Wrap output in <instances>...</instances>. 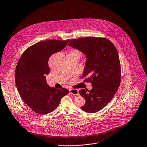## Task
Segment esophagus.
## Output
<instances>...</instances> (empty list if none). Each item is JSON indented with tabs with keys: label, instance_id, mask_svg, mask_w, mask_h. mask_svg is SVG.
<instances>
[{
	"label": "esophagus",
	"instance_id": "obj_1",
	"mask_svg": "<svg viewBox=\"0 0 147 147\" xmlns=\"http://www.w3.org/2000/svg\"><path fill=\"white\" fill-rule=\"evenodd\" d=\"M69 92L74 95H79V90L76 89H69Z\"/></svg>",
	"mask_w": 147,
	"mask_h": 147
}]
</instances>
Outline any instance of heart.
<instances>
[{
  "label": "heart",
  "instance_id": "1",
  "mask_svg": "<svg viewBox=\"0 0 147 147\" xmlns=\"http://www.w3.org/2000/svg\"><path fill=\"white\" fill-rule=\"evenodd\" d=\"M69 53H72V54H74V55L77 56L79 57H80V56H81V53H80V52L79 51H78V50H76V49L72 50Z\"/></svg>",
  "mask_w": 147,
  "mask_h": 147
}]
</instances>
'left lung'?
I'll return each mask as SVG.
<instances>
[{
	"label": "left lung",
	"mask_w": 147,
	"mask_h": 147,
	"mask_svg": "<svg viewBox=\"0 0 147 147\" xmlns=\"http://www.w3.org/2000/svg\"><path fill=\"white\" fill-rule=\"evenodd\" d=\"M68 45L86 55L82 78L91 82L92 88L79 92L86 103L80 108L93 113L105 107L118 90L121 80V65L117 49L105 38L84 37L71 40Z\"/></svg>",
	"instance_id": "1"
}]
</instances>
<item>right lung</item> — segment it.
<instances>
[{
	"label": "right lung",
	"instance_id": "obj_1",
	"mask_svg": "<svg viewBox=\"0 0 147 147\" xmlns=\"http://www.w3.org/2000/svg\"><path fill=\"white\" fill-rule=\"evenodd\" d=\"M67 41H42L28 48L20 57L15 73L17 88L24 102L34 112L46 114L55 110L66 88L51 87L46 81L49 74L48 61L54 53L63 49Z\"/></svg>",
	"mask_w": 147,
	"mask_h": 147
}]
</instances>
